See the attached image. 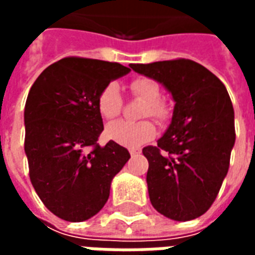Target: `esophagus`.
<instances>
[{"label":"esophagus","instance_id":"1","mask_svg":"<svg viewBox=\"0 0 255 255\" xmlns=\"http://www.w3.org/2000/svg\"><path fill=\"white\" fill-rule=\"evenodd\" d=\"M129 154L132 155V157H135V155H138V154H140V151H139V150L131 149V150H129Z\"/></svg>","mask_w":255,"mask_h":255}]
</instances>
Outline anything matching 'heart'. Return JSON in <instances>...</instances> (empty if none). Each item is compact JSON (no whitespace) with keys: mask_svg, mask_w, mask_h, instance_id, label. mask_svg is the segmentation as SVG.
Returning a JSON list of instances; mask_svg holds the SVG:
<instances>
[{"mask_svg":"<svg viewBox=\"0 0 255 255\" xmlns=\"http://www.w3.org/2000/svg\"><path fill=\"white\" fill-rule=\"evenodd\" d=\"M129 91L135 98L146 102L142 112V117H155L158 120H165L168 117V109L160 101V86L150 78H136L129 83ZM123 106L122 97L117 84L111 83L105 86L98 95L97 108L100 115L105 120H112L120 115ZM106 138L116 143L136 149L147 143L154 138L157 129L153 123L139 122L129 123L120 120L112 123L106 127Z\"/></svg>","mask_w":255,"mask_h":255,"instance_id":"heart-1","label":"heart"}]
</instances>
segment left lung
I'll return each instance as SVG.
<instances>
[{"instance_id": "left-lung-1", "label": "left lung", "mask_w": 255, "mask_h": 255, "mask_svg": "<svg viewBox=\"0 0 255 255\" xmlns=\"http://www.w3.org/2000/svg\"><path fill=\"white\" fill-rule=\"evenodd\" d=\"M129 67L162 84L175 101L165 133L157 146L142 150L149 161L150 202L168 219H197L212 206L230 168L235 144L230 94L216 75L191 60Z\"/></svg>"}]
</instances>
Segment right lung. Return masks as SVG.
Listing matches in <instances>:
<instances>
[{
  "instance_id": "right-lung-1",
  "label": "right lung",
  "mask_w": 255,
  "mask_h": 255,
  "mask_svg": "<svg viewBox=\"0 0 255 255\" xmlns=\"http://www.w3.org/2000/svg\"><path fill=\"white\" fill-rule=\"evenodd\" d=\"M131 69L119 63L65 57L31 87L24 108V151L38 197L53 214L84 221L104 208L126 147L97 143L104 129L97 101L102 89Z\"/></svg>"
}]
</instances>
